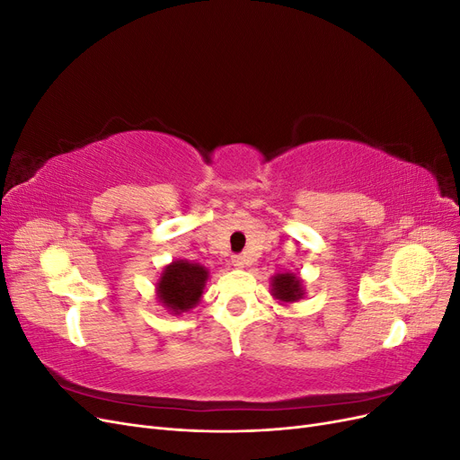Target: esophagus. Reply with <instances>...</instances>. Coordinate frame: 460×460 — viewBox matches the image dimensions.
Instances as JSON below:
<instances>
[{
	"instance_id": "esophagus-1",
	"label": "esophagus",
	"mask_w": 460,
	"mask_h": 460,
	"mask_svg": "<svg viewBox=\"0 0 460 460\" xmlns=\"http://www.w3.org/2000/svg\"><path fill=\"white\" fill-rule=\"evenodd\" d=\"M232 264L235 269H243L245 267V257H242V255H234L232 257Z\"/></svg>"
}]
</instances>
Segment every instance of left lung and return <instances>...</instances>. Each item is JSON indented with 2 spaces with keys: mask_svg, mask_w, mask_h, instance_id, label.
Segmentation results:
<instances>
[{
  "mask_svg": "<svg viewBox=\"0 0 460 460\" xmlns=\"http://www.w3.org/2000/svg\"><path fill=\"white\" fill-rule=\"evenodd\" d=\"M270 294L274 299L280 303H296L305 296L303 284L299 280V276L294 272H284V274H274L270 280Z\"/></svg>",
  "mask_w": 460,
  "mask_h": 460,
  "instance_id": "left-lung-1",
  "label": "left lung"
}]
</instances>
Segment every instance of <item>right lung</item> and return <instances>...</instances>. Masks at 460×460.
Wrapping results in <instances>:
<instances>
[{"mask_svg":"<svg viewBox=\"0 0 460 460\" xmlns=\"http://www.w3.org/2000/svg\"><path fill=\"white\" fill-rule=\"evenodd\" d=\"M207 278L208 270L201 264L184 259L172 261L166 264L157 282V299L172 314H182L199 303Z\"/></svg>","mask_w":460,"mask_h":460,"instance_id":"obj_1","label":"right lung"}]
</instances>
